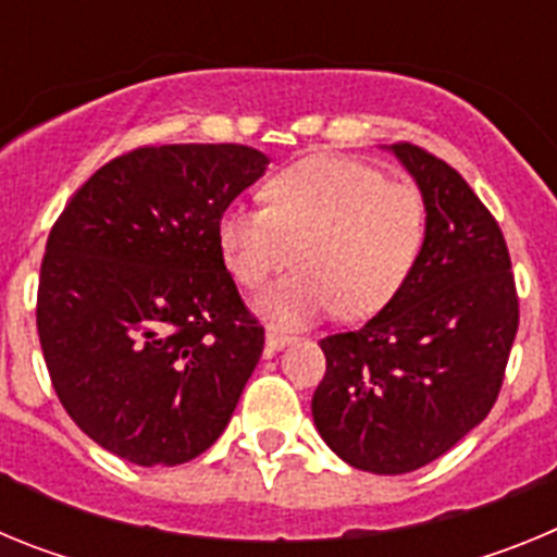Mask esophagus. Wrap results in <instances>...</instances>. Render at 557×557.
I'll use <instances>...</instances> for the list:
<instances>
[{
  "instance_id": "obj_1",
  "label": "esophagus",
  "mask_w": 557,
  "mask_h": 557,
  "mask_svg": "<svg viewBox=\"0 0 557 557\" xmlns=\"http://www.w3.org/2000/svg\"><path fill=\"white\" fill-rule=\"evenodd\" d=\"M289 334H284V332H278V329H273L270 326L268 329V337H264V343H268V351H278V348H284L289 343Z\"/></svg>"
}]
</instances>
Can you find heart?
<instances>
[{"label":"heart","instance_id":"b5f03b06","mask_svg":"<svg viewBox=\"0 0 557 557\" xmlns=\"http://www.w3.org/2000/svg\"><path fill=\"white\" fill-rule=\"evenodd\" d=\"M268 209L231 206L218 223L225 268L243 287L298 264L259 298L262 312L304 323L379 312L407 282L426 234L421 189L371 164L309 156L264 184Z\"/></svg>","mask_w":557,"mask_h":557}]
</instances>
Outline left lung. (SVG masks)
I'll return each instance as SVG.
<instances>
[{
    "mask_svg": "<svg viewBox=\"0 0 557 557\" xmlns=\"http://www.w3.org/2000/svg\"><path fill=\"white\" fill-rule=\"evenodd\" d=\"M426 203L421 253L366 326L321 339L312 418L334 455L373 474L437 460L494 407L519 332L499 223L460 172L410 141L391 145Z\"/></svg>",
    "mask_w": 557,
    "mask_h": 557,
    "instance_id": "left-lung-1",
    "label": "left lung"
}]
</instances>
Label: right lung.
<instances>
[{"label": "right lung", "mask_w": 557, "mask_h": 557, "mask_svg": "<svg viewBox=\"0 0 557 557\" xmlns=\"http://www.w3.org/2000/svg\"><path fill=\"white\" fill-rule=\"evenodd\" d=\"M264 166L245 145L136 147L49 231L44 362L69 418L122 460L178 466L228 426L264 329L225 270L218 223Z\"/></svg>", "instance_id": "add662e5"}]
</instances>
